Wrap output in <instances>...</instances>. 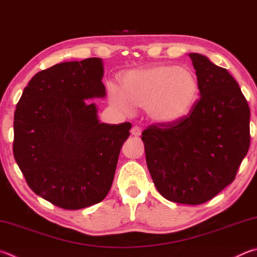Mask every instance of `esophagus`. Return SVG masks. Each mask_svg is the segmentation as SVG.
<instances>
[{
	"label": "esophagus",
	"instance_id": "obj_1",
	"mask_svg": "<svg viewBox=\"0 0 257 257\" xmlns=\"http://www.w3.org/2000/svg\"><path fill=\"white\" fill-rule=\"evenodd\" d=\"M142 134V129L138 127V125H134V127L132 128V135L135 137H139L141 136Z\"/></svg>",
	"mask_w": 257,
	"mask_h": 257
}]
</instances>
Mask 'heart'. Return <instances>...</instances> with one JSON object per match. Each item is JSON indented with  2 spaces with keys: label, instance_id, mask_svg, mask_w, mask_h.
I'll list each match as a JSON object with an SVG mask.
<instances>
[{
  "label": "heart",
  "instance_id": "1",
  "mask_svg": "<svg viewBox=\"0 0 257 257\" xmlns=\"http://www.w3.org/2000/svg\"><path fill=\"white\" fill-rule=\"evenodd\" d=\"M109 95L112 104L123 112L141 106L154 121L171 123L192 109L198 100L199 84L189 69L158 65L125 73L122 88L110 84Z\"/></svg>",
  "mask_w": 257,
  "mask_h": 257
}]
</instances>
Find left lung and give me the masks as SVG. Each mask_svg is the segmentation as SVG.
<instances>
[{"label": "left lung", "instance_id": "left-lung-1", "mask_svg": "<svg viewBox=\"0 0 257 257\" xmlns=\"http://www.w3.org/2000/svg\"><path fill=\"white\" fill-rule=\"evenodd\" d=\"M200 97L183 118L142 134L146 163L162 197L202 204L235 180L248 152L249 106L234 77L200 54H189Z\"/></svg>", "mask_w": 257, "mask_h": 257}]
</instances>
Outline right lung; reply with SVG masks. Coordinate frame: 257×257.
Instances as JSON below:
<instances>
[{"label": "right lung", "instance_id": "add662e5", "mask_svg": "<svg viewBox=\"0 0 257 257\" xmlns=\"http://www.w3.org/2000/svg\"><path fill=\"white\" fill-rule=\"evenodd\" d=\"M102 58L56 64L31 78L15 111L13 155L36 194L62 209L103 200L132 123L99 122Z\"/></svg>", "mask_w": 257, "mask_h": 257}]
</instances>
